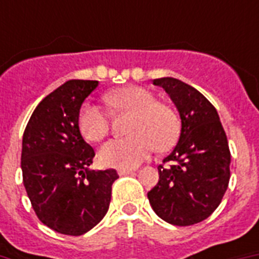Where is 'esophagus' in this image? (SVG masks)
I'll list each match as a JSON object with an SVG mask.
<instances>
[{
  "label": "esophagus",
  "mask_w": 259,
  "mask_h": 259,
  "mask_svg": "<svg viewBox=\"0 0 259 259\" xmlns=\"http://www.w3.org/2000/svg\"><path fill=\"white\" fill-rule=\"evenodd\" d=\"M134 170H130V169H118V175L119 176H126V175H133Z\"/></svg>",
  "instance_id": "34e87169"
}]
</instances>
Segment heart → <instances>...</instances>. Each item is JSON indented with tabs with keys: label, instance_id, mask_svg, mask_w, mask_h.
<instances>
[{
	"label": "heart",
	"instance_id": "obj_1",
	"mask_svg": "<svg viewBox=\"0 0 259 259\" xmlns=\"http://www.w3.org/2000/svg\"><path fill=\"white\" fill-rule=\"evenodd\" d=\"M109 107L132 113L129 137L106 142L98 153L103 166L130 169L140 165L154 150L170 146L179 134V121L169 106L157 102L144 87L127 86L113 90L105 95ZM80 133L89 141L98 142L109 133V119L94 103H84L79 111Z\"/></svg>",
	"mask_w": 259,
	"mask_h": 259
}]
</instances>
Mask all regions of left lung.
I'll return each mask as SVG.
<instances>
[{"mask_svg":"<svg viewBox=\"0 0 259 259\" xmlns=\"http://www.w3.org/2000/svg\"><path fill=\"white\" fill-rule=\"evenodd\" d=\"M180 114L176 146L158 165L160 180L148 192L162 221L191 226L204 221L221 204L230 180L229 142L217 109L196 89L175 78L154 79Z\"/></svg>","mask_w":259,"mask_h":259,"instance_id":"8db88e82","label":"left lung"}]
</instances>
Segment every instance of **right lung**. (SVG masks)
<instances>
[{
	"label": "right lung",
	"mask_w": 259,
	"mask_h": 259,
	"mask_svg": "<svg viewBox=\"0 0 259 259\" xmlns=\"http://www.w3.org/2000/svg\"><path fill=\"white\" fill-rule=\"evenodd\" d=\"M98 80L72 79L47 95L22 136L21 170L34 212L56 233L82 235L107 212L117 170H93L95 152L79 130V111Z\"/></svg>",
	"instance_id": "obj_1"
}]
</instances>
